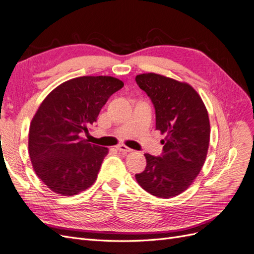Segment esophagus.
Listing matches in <instances>:
<instances>
[{
	"label": "esophagus",
	"instance_id": "esophagus-1",
	"mask_svg": "<svg viewBox=\"0 0 254 254\" xmlns=\"http://www.w3.org/2000/svg\"><path fill=\"white\" fill-rule=\"evenodd\" d=\"M117 148H118V150H119V151L125 152V153L130 152V151H132V149H131V148L127 147V146H126V145H124V144H120V145H118V146H117Z\"/></svg>",
	"mask_w": 254,
	"mask_h": 254
}]
</instances>
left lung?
<instances>
[{"label":"left lung","mask_w":254,"mask_h":254,"mask_svg":"<svg viewBox=\"0 0 254 254\" xmlns=\"http://www.w3.org/2000/svg\"><path fill=\"white\" fill-rule=\"evenodd\" d=\"M135 81L156 110V129L165 133L160 157L145 153L146 168L135 175L142 189L160 198L186 190L200 173L210 142V121L201 97L187 82L155 73Z\"/></svg>","instance_id":"1"}]
</instances>
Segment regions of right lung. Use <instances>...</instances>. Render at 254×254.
<instances>
[{
	"label": "right lung",
	"instance_id": "1",
	"mask_svg": "<svg viewBox=\"0 0 254 254\" xmlns=\"http://www.w3.org/2000/svg\"><path fill=\"white\" fill-rule=\"evenodd\" d=\"M123 87L111 76H82L59 84L41 103L30 123L28 152L35 173L54 193L73 196L95 182L108 148L81 134Z\"/></svg>",
	"mask_w": 254,
	"mask_h": 254
}]
</instances>
